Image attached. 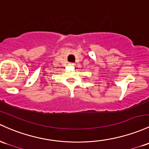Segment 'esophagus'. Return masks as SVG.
<instances>
[{
	"label": "esophagus",
	"mask_w": 149,
	"mask_h": 149,
	"mask_svg": "<svg viewBox=\"0 0 149 149\" xmlns=\"http://www.w3.org/2000/svg\"><path fill=\"white\" fill-rule=\"evenodd\" d=\"M68 65H69V66H75V63H68Z\"/></svg>",
	"instance_id": "esophagus-1"
}]
</instances>
